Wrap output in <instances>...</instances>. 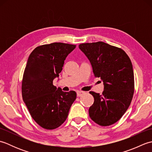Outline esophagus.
Listing matches in <instances>:
<instances>
[{
  "mask_svg": "<svg viewBox=\"0 0 152 152\" xmlns=\"http://www.w3.org/2000/svg\"><path fill=\"white\" fill-rule=\"evenodd\" d=\"M83 94H84V92L83 91H77V96H81Z\"/></svg>",
  "mask_w": 152,
  "mask_h": 152,
  "instance_id": "obj_1",
  "label": "esophagus"
}]
</instances>
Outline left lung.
<instances>
[{"label": "left lung", "instance_id": "left-lung-1", "mask_svg": "<svg viewBox=\"0 0 152 152\" xmlns=\"http://www.w3.org/2000/svg\"><path fill=\"white\" fill-rule=\"evenodd\" d=\"M88 58L96 78L104 83L102 95L90 91L94 102L89 117L101 126L115 124L127 111L134 91V72L130 58L122 49L103 42L79 45Z\"/></svg>", "mask_w": 152, "mask_h": 152}]
</instances>
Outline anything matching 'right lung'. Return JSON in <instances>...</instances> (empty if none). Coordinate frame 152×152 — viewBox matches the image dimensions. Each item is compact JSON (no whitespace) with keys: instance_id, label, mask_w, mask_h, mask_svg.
I'll list each match as a JSON object with an SVG mask.
<instances>
[{"instance_id":"1","label":"right lung","mask_w":152,"mask_h":152,"mask_svg":"<svg viewBox=\"0 0 152 152\" xmlns=\"http://www.w3.org/2000/svg\"><path fill=\"white\" fill-rule=\"evenodd\" d=\"M75 48L61 42L44 44L28 57L23 76L22 97L31 117L46 129H55L65 121L76 99L74 91L64 92L53 84L66 57Z\"/></svg>"}]
</instances>
